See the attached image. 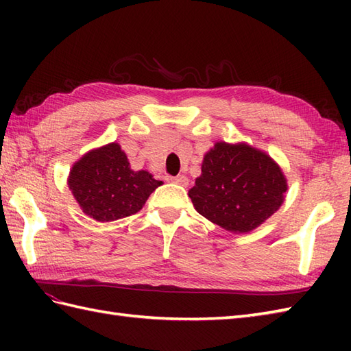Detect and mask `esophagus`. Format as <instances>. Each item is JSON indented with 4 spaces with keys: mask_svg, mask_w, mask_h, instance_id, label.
<instances>
[{
    "mask_svg": "<svg viewBox=\"0 0 351 351\" xmlns=\"http://www.w3.org/2000/svg\"><path fill=\"white\" fill-rule=\"evenodd\" d=\"M170 181L173 184H178V185H182V187H187L189 185V178L185 175H178V176H173L170 178Z\"/></svg>",
    "mask_w": 351,
    "mask_h": 351,
    "instance_id": "1",
    "label": "esophagus"
}]
</instances>
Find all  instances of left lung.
<instances>
[{
	"label": "left lung",
	"instance_id": "obj_1",
	"mask_svg": "<svg viewBox=\"0 0 351 351\" xmlns=\"http://www.w3.org/2000/svg\"><path fill=\"white\" fill-rule=\"evenodd\" d=\"M287 190V178L271 156L245 143L217 141L205 154L189 196L205 219L244 234L279 210Z\"/></svg>",
	"mask_w": 351,
	"mask_h": 351
}]
</instances>
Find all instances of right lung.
I'll use <instances>...</instances> for the list:
<instances>
[{
	"mask_svg": "<svg viewBox=\"0 0 351 351\" xmlns=\"http://www.w3.org/2000/svg\"><path fill=\"white\" fill-rule=\"evenodd\" d=\"M161 184L146 170H132L119 143H108L81 156L68 180L81 210L98 221L138 213Z\"/></svg>",
	"mask_w": 351,
	"mask_h": 351,
	"instance_id": "right-lung-1",
	"label": "right lung"
}]
</instances>
